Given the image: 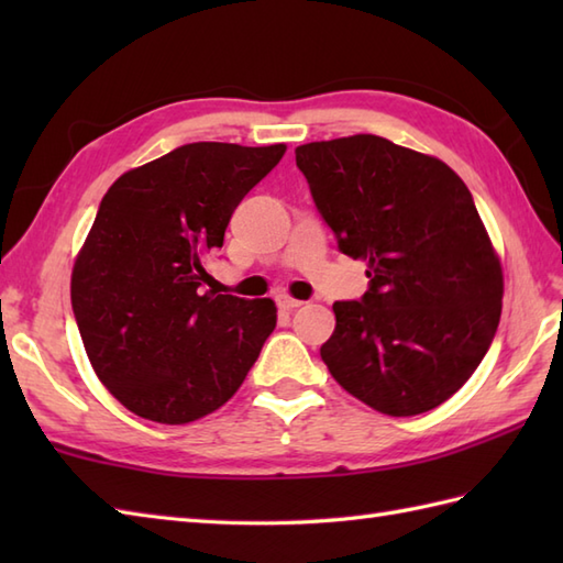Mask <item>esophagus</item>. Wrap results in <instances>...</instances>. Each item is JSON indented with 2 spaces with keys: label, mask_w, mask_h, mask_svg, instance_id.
I'll list each match as a JSON object with an SVG mask.
<instances>
[{
  "label": "esophagus",
  "mask_w": 563,
  "mask_h": 563,
  "mask_svg": "<svg viewBox=\"0 0 563 563\" xmlns=\"http://www.w3.org/2000/svg\"><path fill=\"white\" fill-rule=\"evenodd\" d=\"M275 302H278V307L285 309V312H292V309L302 305L300 300H295V297H290V295H278V297H275Z\"/></svg>",
  "instance_id": "esophagus-1"
}]
</instances>
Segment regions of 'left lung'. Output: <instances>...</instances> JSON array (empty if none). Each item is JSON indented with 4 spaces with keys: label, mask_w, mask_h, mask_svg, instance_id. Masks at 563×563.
Here are the masks:
<instances>
[{
    "label": "left lung",
    "mask_w": 563,
    "mask_h": 563,
    "mask_svg": "<svg viewBox=\"0 0 563 563\" xmlns=\"http://www.w3.org/2000/svg\"><path fill=\"white\" fill-rule=\"evenodd\" d=\"M295 162L339 249L367 261L361 302H333L321 361L379 413L435 409L484 361L504 300L470 188L445 162L377 135L309 142Z\"/></svg>",
    "instance_id": "1"
}]
</instances>
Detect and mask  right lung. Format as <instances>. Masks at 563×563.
<instances>
[{"mask_svg":"<svg viewBox=\"0 0 563 563\" xmlns=\"http://www.w3.org/2000/svg\"><path fill=\"white\" fill-rule=\"evenodd\" d=\"M285 145L190 142L123 174L71 271V309L103 387L147 421L190 423L234 397L275 302L218 295L206 261Z\"/></svg>","mask_w":563,"mask_h":563,"instance_id":"1","label":"right lung"}]
</instances>
